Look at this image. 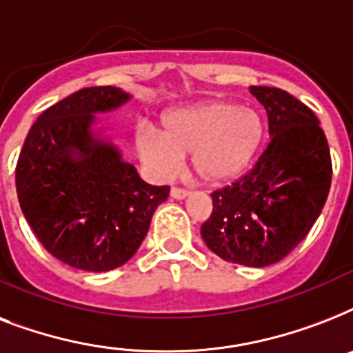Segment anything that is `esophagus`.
<instances>
[{"mask_svg": "<svg viewBox=\"0 0 353 353\" xmlns=\"http://www.w3.org/2000/svg\"><path fill=\"white\" fill-rule=\"evenodd\" d=\"M188 194H190L188 190H183V188H176V187L170 190V196H172V198H176V199H185Z\"/></svg>", "mask_w": 353, "mask_h": 353, "instance_id": "obj_1", "label": "esophagus"}]
</instances>
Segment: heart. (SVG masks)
Here are the masks:
<instances>
[{"mask_svg": "<svg viewBox=\"0 0 353 353\" xmlns=\"http://www.w3.org/2000/svg\"><path fill=\"white\" fill-rule=\"evenodd\" d=\"M163 133L141 126L139 155L155 177H168L190 154L194 172L209 185H223L247 170L263 141L256 110L227 101H201L166 112Z\"/></svg>", "mask_w": 353, "mask_h": 353, "instance_id": "b5f03b06", "label": "heart"}]
</instances>
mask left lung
Here are the masks:
<instances>
[{"label":"left lung","mask_w":353,"mask_h":353,"mask_svg":"<svg viewBox=\"0 0 353 353\" xmlns=\"http://www.w3.org/2000/svg\"><path fill=\"white\" fill-rule=\"evenodd\" d=\"M265 108L268 148L238 181L212 196L201 236L227 262L265 268L280 262L317 221L332 185V157L315 113L288 91L249 88Z\"/></svg>","instance_id":"8db88e82"}]
</instances>
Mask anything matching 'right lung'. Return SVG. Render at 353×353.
<instances>
[{
  "mask_svg": "<svg viewBox=\"0 0 353 353\" xmlns=\"http://www.w3.org/2000/svg\"><path fill=\"white\" fill-rule=\"evenodd\" d=\"M132 99L113 85L77 91L36 119L16 165L30 229L60 262L112 271L135 254L170 188L148 185L121 150L93 130L97 113Z\"/></svg>",
  "mask_w": 353,
  "mask_h": 353,
  "instance_id": "1",
  "label": "right lung"
}]
</instances>
